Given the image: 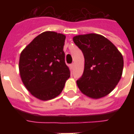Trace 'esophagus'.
<instances>
[{
  "label": "esophagus",
  "mask_w": 134,
  "mask_h": 134,
  "mask_svg": "<svg viewBox=\"0 0 134 134\" xmlns=\"http://www.w3.org/2000/svg\"><path fill=\"white\" fill-rule=\"evenodd\" d=\"M75 63H72V64H71V65H70V67H71V69H72V70H73V69H74V67H75Z\"/></svg>",
  "instance_id": "1"
}]
</instances>
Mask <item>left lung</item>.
Here are the masks:
<instances>
[{"label": "left lung", "mask_w": 134, "mask_h": 134, "mask_svg": "<svg viewBox=\"0 0 134 134\" xmlns=\"http://www.w3.org/2000/svg\"><path fill=\"white\" fill-rule=\"evenodd\" d=\"M73 41L85 58L84 72L77 80L79 89L91 98L108 95L121 78L124 59L121 52L111 41L97 34L75 36Z\"/></svg>", "instance_id": "left-lung-1"}]
</instances>
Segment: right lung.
Returning <instances> with one entry per match:
<instances>
[{
    "mask_svg": "<svg viewBox=\"0 0 134 134\" xmlns=\"http://www.w3.org/2000/svg\"><path fill=\"white\" fill-rule=\"evenodd\" d=\"M65 38L62 34L45 31L21 53L19 67L21 80L31 94L39 100L58 96L70 77L63 51Z\"/></svg>",
    "mask_w": 134,
    "mask_h": 134,
    "instance_id": "1",
    "label": "right lung"
}]
</instances>
